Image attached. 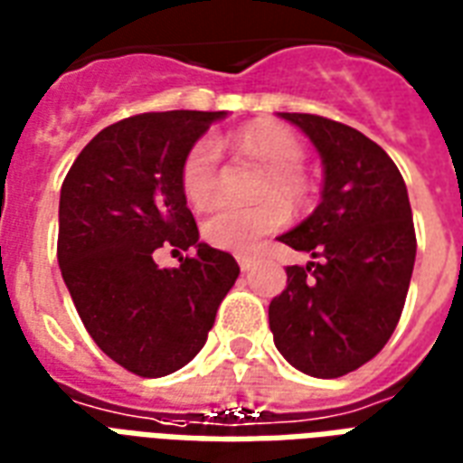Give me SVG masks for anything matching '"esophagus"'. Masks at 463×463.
<instances>
[{
    "label": "esophagus",
    "mask_w": 463,
    "mask_h": 463,
    "mask_svg": "<svg viewBox=\"0 0 463 463\" xmlns=\"http://www.w3.org/2000/svg\"><path fill=\"white\" fill-rule=\"evenodd\" d=\"M236 264L241 271H249L251 266L256 264V256L254 254H236Z\"/></svg>",
    "instance_id": "1"
}]
</instances>
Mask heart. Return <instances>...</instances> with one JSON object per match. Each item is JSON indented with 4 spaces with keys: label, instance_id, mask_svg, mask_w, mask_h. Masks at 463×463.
I'll list each match as a JSON object with an SVG mask.
<instances>
[{
    "label": "heart",
    "instance_id": "b5f03b06",
    "mask_svg": "<svg viewBox=\"0 0 463 463\" xmlns=\"http://www.w3.org/2000/svg\"><path fill=\"white\" fill-rule=\"evenodd\" d=\"M232 147L239 155L251 157L269 170L261 197L276 194L288 204H301L308 197V182L301 170L306 150L298 137L276 123H256L244 128L232 137ZM217 160L219 150L212 140H199L182 162L180 184L182 194L194 207H204L212 202L217 190ZM286 209L276 199H266L251 207H217L202 224V234L209 244L246 254L256 246L261 236L283 227Z\"/></svg>",
    "mask_w": 463,
    "mask_h": 463
}]
</instances>
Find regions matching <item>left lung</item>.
<instances>
[{
  "label": "left lung",
  "instance_id": "obj_1",
  "mask_svg": "<svg viewBox=\"0 0 463 463\" xmlns=\"http://www.w3.org/2000/svg\"><path fill=\"white\" fill-rule=\"evenodd\" d=\"M323 160L313 214L279 236L313 261L286 269L269 306L273 343L310 377H343L373 360L397 328L417 239L397 165L370 137L328 118L281 113Z\"/></svg>",
  "mask_w": 463,
  "mask_h": 463
}]
</instances>
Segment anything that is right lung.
Returning a JSON list of instances; mask_svg holds the SVG:
<instances>
[{
	"label": "right lung",
	"mask_w": 463,
	"mask_h": 463,
	"mask_svg": "<svg viewBox=\"0 0 463 463\" xmlns=\"http://www.w3.org/2000/svg\"><path fill=\"white\" fill-rule=\"evenodd\" d=\"M224 110L143 113L90 140L61 187L59 266L96 345L140 377L180 370L207 343L239 276L227 251L199 241L180 172ZM160 245L195 249L160 269Z\"/></svg>",
	"instance_id": "obj_1"
}]
</instances>
